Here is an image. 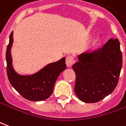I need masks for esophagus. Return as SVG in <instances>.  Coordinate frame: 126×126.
I'll return each mask as SVG.
<instances>
[{
	"mask_svg": "<svg viewBox=\"0 0 126 126\" xmlns=\"http://www.w3.org/2000/svg\"><path fill=\"white\" fill-rule=\"evenodd\" d=\"M74 58L73 56H67L66 57V65L68 67H70L74 63Z\"/></svg>",
	"mask_w": 126,
	"mask_h": 126,
	"instance_id": "1",
	"label": "esophagus"
}]
</instances>
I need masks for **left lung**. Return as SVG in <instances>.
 <instances>
[{
	"label": "left lung",
	"mask_w": 126,
	"mask_h": 126,
	"mask_svg": "<svg viewBox=\"0 0 126 126\" xmlns=\"http://www.w3.org/2000/svg\"><path fill=\"white\" fill-rule=\"evenodd\" d=\"M122 67V53L117 38H111L94 52L82 53L72 66L76 79L75 93L79 100L97 103L116 88Z\"/></svg>",
	"instance_id": "8db88e82"
}]
</instances>
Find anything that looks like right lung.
<instances>
[{
	"label": "right lung",
	"instance_id": "right-lung-1",
	"mask_svg": "<svg viewBox=\"0 0 126 126\" xmlns=\"http://www.w3.org/2000/svg\"><path fill=\"white\" fill-rule=\"evenodd\" d=\"M13 35L12 32L6 51L7 73L9 82L27 100L40 101L47 99L52 94L54 85L59 76L67 67L65 58H62L55 63H50L38 73L32 76H20L14 71L12 66L11 48L13 41Z\"/></svg>",
	"mask_w": 126,
	"mask_h": 126
}]
</instances>
